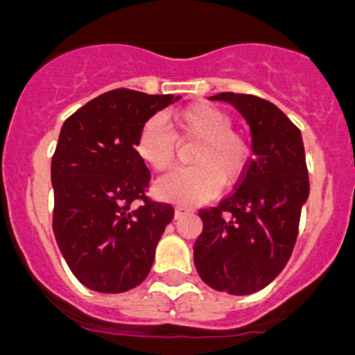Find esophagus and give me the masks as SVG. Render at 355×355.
<instances>
[{
  "instance_id": "1",
  "label": "esophagus",
  "mask_w": 355,
  "mask_h": 355,
  "mask_svg": "<svg viewBox=\"0 0 355 355\" xmlns=\"http://www.w3.org/2000/svg\"><path fill=\"white\" fill-rule=\"evenodd\" d=\"M188 211H192V208L187 205H178L175 206V216H180L183 215V213H188Z\"/></svg>"
}]
</instances>
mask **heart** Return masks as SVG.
<instances>
[{"label": "heart", "instance_id": "obj_1", "mask_svg": "<svg viewBox=\"0 0 355 355\" xmlns=\"http://www.w3.org/2000/svg\"><path fill=\"white\" fill-rule=\"evenodd\" d=\"M227 112L211 103H193L174 114L171 129L159 117L144 122L137 137V153L153 171H167L175 159V137L197 140L190 153L192 167L178 168L156 183V193L178 202L209 199L222 183L243 175L252 159V144L245 133L233 130Z\"/></svg>", "mask_w": 355, "mask_h": 355}]
</instances>
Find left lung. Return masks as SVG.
Masks as SVG:
<instances>
[{
	"label": "left lung",
	"mask_w": 355,
	"mask_h": 355,
	"mask_svg": "<svg viewBox=\"0 0 355 355\" xmlns=\"http://www.w3.org/2000/svg\"><path fill=\"white\" fill-rule=\"evenodd\" d=\"M211 99L231 103L249 122L252 159L233 192L199 209L193 261L213 290L249 295L270 284L293 252L309 196L306 153L299 128L270 101L233 92Z\"/></svg>",
	"instance_id": "left-lung-1"
}]
</instances>
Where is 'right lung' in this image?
I'll return each mask as SVG.
<instances>
[{
    "label": "right lung",
    "instance_id": "obj_1",
    "mask_svg": "<svg viewBox=\"0 0 355 355\" xmlns=\"http://www.w3.org/2000/svg\"><path fill=\"white\" fill-rule=\"evenodd\" d=\"M178 99L115 89L62 126L51 159L53 233L71 272L90 290L122 293L149 274L174 208L147 197L150 172L137 137L144 122Z\"/></svg>",
    "mask_w": 355,
    "mask_h": 355
}]
</instances>
